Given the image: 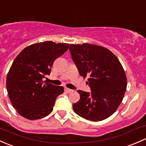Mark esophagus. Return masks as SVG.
<instances>
[{
  "instance_id": "34e87169",
  "label": "esophagus",
  "mask_w": 146,
  "mask_h": 146,
  "mask_svg": "<svg viewBox=\"0 0 146 146\" xmlns=\"http://www.w3.org/2000/svg\"><path fill=\"white\" fill-rule=\"evenodd\" d=\"M64 90H65V92L66 93H70V92H73V90H70V89H68V88H67V87H65V89H64Z\"/></svg>"
}]
</instances>
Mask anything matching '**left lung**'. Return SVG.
I'll use <instances>...</instances> for the list:
<instances>
[{
  "label": "left lung",
  "instance_id": "obj_1",
  "mask_svg": "<svg viewBox=\"0 0 146 146\" xmlns=\"http://www.w3.org/2000/svg\"><path fill=\"white\" fill-rule=\"evenodd\" d=\"M70 54L80 75L89 77L91 92L78 90L80 99L73 105L75 113L92 122L104 120L113 114L122 101L127 76L117 56L102 46L70 44Z\"/></svg>",
  "mask_w": 146,
  "mask_h": 146
}]
</instances>
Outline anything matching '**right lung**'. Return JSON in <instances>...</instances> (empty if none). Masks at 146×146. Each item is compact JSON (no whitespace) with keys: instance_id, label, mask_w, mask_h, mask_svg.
Returning <instances> with one entry per match:
<instances>
[{"instance_id":"right-lung-1","label":"right lung","mask_w":146,"mask_h":146,"mask_svg":"<svg viewBox=\"0 0 146 146\" xmlns=\"http://www.w3.org/2000/svg\"><path fill=\"white\" fill-rule=\"evenodd\" d=\"M69 44L52 41L25 47L9 70L6 87L12 106L20 115L31 120L48 115L64 87L44 82L54 61L68 50Z\"/></svg>"}]
</instances>
